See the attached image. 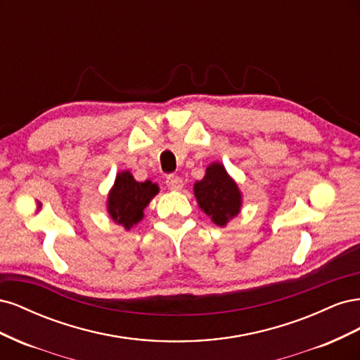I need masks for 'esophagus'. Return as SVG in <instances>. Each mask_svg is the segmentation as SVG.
<instances>
[{
  "instance_id": "34e87169",
  "label": "esophagus",
  "mask_w": 360,
  "mask_h": 360,
  "mask_svg": "<svg viewBox=\"0 0 360 360\" xmlns=\"http://www.w3.org/2000/svg\"><path fill=\"white\" fill-rule=\"evenodd\" d=\"M165 183H167L168 189H171V191H180L183 188V180L177 176H168Z\"/></svg>"
}]
</instances>
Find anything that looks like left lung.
Listing matches in <instances>:
<instances>
[{"mask_svg":"<svg viewBox=\"0 0 360 360\" xmlns=\"http://www.w3.org/2000/svg\"><path fill=\"white\" fill-rule=\"evenodd\" d=\"M193 191L200 207L216 225L224 226L240 212V191L221 163H212L204 179L195 183Z\"/></svg>","mask_w":360,"mask_h":360,"instance_id":"obj_1","label":"left lung"}]
</instances>
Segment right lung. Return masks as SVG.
<instances>
[{"instance_id":"obj_1","label":"right lung","mask_w":360,"mask_h":360,"mask_svg":"<svg viewBox=\"0 0 360 360\" xmlns=\"http://www.w3.org/2000/svg\"><path fill=\"white\" fill-rule=\"evenodd\" d=\"M158 192V184L150 180L139 183L132 177V174L124 171L117 176L114 188L108 197V212L115 222L129 230L143 219V210Z\"/></svg>"}]
</instances>
